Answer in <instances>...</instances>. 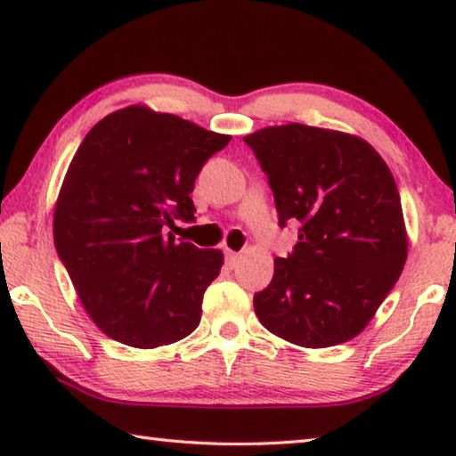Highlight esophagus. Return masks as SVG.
Here are the masks:
<instances>
[{
  "mask_svg": "<svg viewBox=\"0 0 456 456\" xmlns=\"http://www.w3.org/2000/svg\"><path fill=\"white\" fill-rule=\"evenodd\" d=\"M239 253H235V251H231V249H225V264L233 269V267H237V264H239Z\"/></svg>",
  "mask_w": 456,
  "mask_h": 456,
  "instance_id": "1",
  "label": "esophagus"
}]
</instances>
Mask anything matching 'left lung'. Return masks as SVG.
Masks as SVG:
<instances>
[{
	"label": "left lung",
	"instance_id": "1",
	"mask_svg": "<svg viewBox=\"0 0 456 456\" xmlns=\"http://www.w3.org/2000/svg\"><path fill=\"white\" fill-rule=\"evenodd\" d=\"M267 175L280 227L297 243L277 257L273 280L253 296L259 322L304 348L358 336L395 288L406 261L398 187L362 138L305 125L243 138Z\"/></svg>",
	"mask_w": 456,
	"mask_h": 456
}]
</instances>
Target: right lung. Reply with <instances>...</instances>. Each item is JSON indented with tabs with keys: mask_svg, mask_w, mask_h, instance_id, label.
<instances>
[{
	"mask_svg": "<svg viewBox=\"0 0 456 456\" xmlns=\"http://www.w3.org/2000/svg\"><path fill=\"white\" fill-rule=\"evenodd\" d=\"M229 141L175 114L128 106L78 146L53 211V245L108 338L146 350L199 326L223 253L175 243L165 229L195 221L197 175Z\"/></svg>",
	"mask_w": 456,
	"mask_h": 456,
	"instance_id": "add662e5",
	"label": "right lung"
}]
</instances>
